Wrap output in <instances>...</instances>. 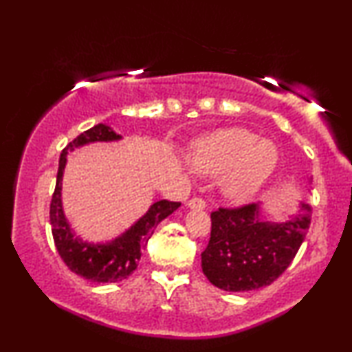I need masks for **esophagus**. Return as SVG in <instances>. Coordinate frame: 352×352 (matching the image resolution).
<instances>
[{
  "mask_svg": "<svg viewBox=\"0 0 352 352\" xmlns=\"http://www.w3.org/2000/svg\"><path fill=\"white\" fill-rule=\"evenodd\" d=\"M187 206L189 208H194V210H204L206 206V201L204 199H200V197H194V199H190L187 201Z\"/></svg>",
  "mask_w": 352,
  "mask_h": 352,
  "instance_id": "obj_1",
  "label": "esophagus"
}]
</instances>
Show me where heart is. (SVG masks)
<instances>
[{
  "label": "heart",
  "instance_id": "heart-1",
  "mask_svg": "<svg viewBox=\"0 0 352 352\" xmlns=\"http://www.w3.org/2000/svg\"><path fill=\"white\" fill-rule=\"evenodd\" d=\"M190 165L200 175H223V194L242 201L252 199L271 177L277 166V148L247 129H221L194 144Z\"/></svg>",
  "mask_w": 352,
  "mask_h": 352
}]
</instances>
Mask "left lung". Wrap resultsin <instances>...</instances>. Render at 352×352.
Segmentation results:
<instances>
[{"label": "left lung", "mask_w": 352, "mask_h": 352, "mask_svg": "<svg viewBox=\"0 0 352 352\" xmlns=\"http://www.w3.org/2000/svg\"><path fill=\"white\" fill-rule=\"evenodd\" d=\"M312 208L300 211L285 223L259 218V205L218 208L211 213L210 242L201 253V269L214 287L226 292H250L271 285L296 256Z\"/></svg>", "instance_id": "obj_1"}]
</instances>
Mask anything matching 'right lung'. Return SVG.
<instances>
[{
  "mask_svg": "<svg viewBox=\"0 0 352 352\" xmlns=\"http://www.w3.org/2000/svg\"><path fill=\"white\" fill-rule=\"evenodd\" d=\"M118 139H122L120 134L110 129L107 124L99 123L88 129V131L81 133L70 144H67L59 158L56 189L50 206L52 237H54L56 248L60 254L62 261L76 276L98 283L120 282L131 276L134 269L138 267L142 250L147 245L148 239L152 237L153 230L181 205L179 201L170 200L155 201L136 224H133L126 232L120 235L118 239L112 240L110 243H88L75 237L64 216L60 199L62 175H64L67 163V153L89 142H107L118 141Z\"/></svg>",
  "mask_w": 352,
  "mask_h": 352,
  "instance_id": "right-lung-1",
  "label": "right lung"
}]
</instances>
